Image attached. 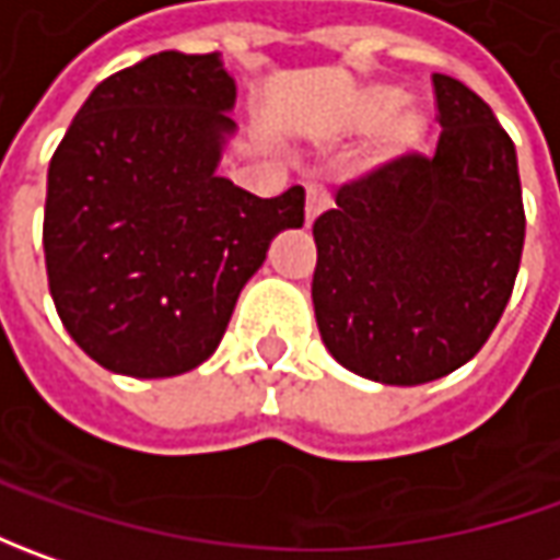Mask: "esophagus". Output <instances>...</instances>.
<instances>
[{
    "mask_svg": "<svg viewBox=\"0 0 560 560\" xmlns=\"http://www.w3.org/2000/svg\"><path fill=\"white\" fill-rule=\"evenodd\" d=\"M324 208H327V196L317 186H308V192H305V226H312Z\"/></svg>",
    "mask_w": 560,
    "mask_h": 560,
    "instance_id": "esophagus-1",
    "label": "esophagus"
}]
</instances>
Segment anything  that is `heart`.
<instances>
[{
	"instance_id": "b5f03b06",
	"label": "heart",
	"mask_w": 560,
	"mask_h": 560,
	"mask_svg": "<svg viewBox=\"0 0 560 560\" xmlns=\"http://www.w3.org/2000/svg\"><path fill=\"white\" fill-rule=\"evenodd\" d=\"M401 105H405V93L396 86H371L368 93H361L352 108V120L358 127H380V133L368 145V152L358 155V174H371L386 164L405 162L427 142V133H430L427 115L418 108H401Z\"/></svg>"
}]
</instances>
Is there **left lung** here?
I'll return each instance as SVG.
<instances>
[{
	"instance_id": "left-lung-1",
	"label": "left lung",
	"mask_w": 560,
	"mask_h": 560,
	"mask_svg": "<svg viewBox=\"0 0 560 560\" xmlns=\"http://www.w3.org/2000/svg\"><path fill=\"white\" fill-rule=\"evenodd\" d=\"M442 137L339 189L314 221L312 302L352 374L418 386L458 371L505 312L524 252L514 142L462 80L433 74Z\"/></svg>"
}]
</instances>
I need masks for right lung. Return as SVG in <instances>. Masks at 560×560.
I'll use <instances>...</instances> for the list:
<instances>
[{"label":"right lung","mask_w":560,"mask_h":560,"mask_svg":"<svg viewBox=\"0 0 560 560\" xmlns=\"http://www.w3.org/2000/svg\"><path fill=\"white\" fill-rule=\"evenodd\" d=\"M221 52H159L102 80L49 162L43 248L55 312L105 371L177 376L214 355L305 189L258 199L218 174L236 133Z\"/></svg>","instance_id":"right-lung-1"}]
</instances>
